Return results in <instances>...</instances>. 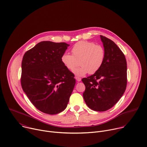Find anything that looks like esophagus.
Listing matches in <instances>:
<instances>
[{"instance_id": "obj_1", "label": "esophagus", "mask_w": 147, "mask_h": 147, "mask_svg": "<svg viewBox=\"0 0 147 147\" xmlns=\"http://www.w3.org/2000/svg\"><path fill=\"white\" fill-rule=\"evenodd\" d=\"M76 80H77V81H80L81 80V78H80V77H76Z\"/></svg>"}]
</instances>
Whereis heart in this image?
<instances>
[{"instance_id":"b5f03b06","label":"heart","mask_w":147,"mask_h":147,"mask_svg":"<svg viewBox=\"0 0 147 147\" xmlns=\"http://www.w3.org/2000/svg\"><path fill=\"white\" fill-rule=\"evenodd\" d=\"M73 55L65 52L62 55V63L69 70H73L78 64L80 66L73 70V73L77 77L85 76L89 72L94 74L102 66L105 51L100 45H95L92 42L79 41L71 48Z\"/></svg>"}]
</instances>
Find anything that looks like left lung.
<instances>
[{
	"instance_id": "8db88e82",
	"label": "left lung",
	"mask_w": 147,
	"mask_h": 147,
	"mask_svg": "<svg viewBox=\"0 0 147 147\" xmlns=\"http://www.w3.org/2000/svg\"><path fill=\"white\" fill-rule=\"evenodd\" d=\"M105 51L102 66L94 74L84 78L83 97L87 105L98 112L106 111L119 101L127 86V62L113 41L100 35Z\"/></svg>"
}]
</instances>
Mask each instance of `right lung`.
Segmentation results:
<instances>
[{"instance_id": "obj_1", "label": "right lung", "mask_w": 147, "mask_h": 147, "mask_svg": "<svg viewBox=\"0 0 147 147\" xmlns=\"http://www.w3.org/2000/svg\"><path fill=\"white\" fill-rule=\"evenodd\" d=\"M70 45L42 41L26 52L22 63V87L36 109L57 114L67 106L76 84L61 57Z\"/></svg>"}]
</instances>
